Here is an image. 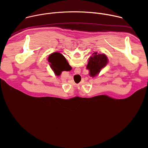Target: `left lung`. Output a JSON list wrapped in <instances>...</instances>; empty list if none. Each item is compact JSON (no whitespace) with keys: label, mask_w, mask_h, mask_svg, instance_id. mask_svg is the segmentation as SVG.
Returning a JSON list of instances; mask_svg holds the SVG:
<instances>
[{"label":"left lung","mask_w":148,"mask_h":148,"mask_svg":"<svg viewBox=\"0 0 148 148\" xmlns=\"http://www.w3.org/2000/svg\"><path fill=\"white\" fill-rule=\"evenodd\" d=\"M108 62L107 56L95 52L89 58L87 69L90 71L89 74L94 77L99 73L101 70L106 66Z\"/></svg>","instance_id":"obj_1"}]
</instances>
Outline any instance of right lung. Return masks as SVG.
Masks as SVG:
<instances>
[{
	"label": "right lung",
	"mask_w": 148,
	"mask_h": 148,
	"mask_svg": "<svg viewBox=\"0 0 148 148\" xmlns=\"http://www.w3.org/2000/svg\"><path fill=\"white\" fill-rule=\"evenodd\" d=\"M50 66L54 74L59 76L62 71L69 70V65L65 57L61 54L56 52L52 53L48 58Z\"/></svg>",
	"instance_id": "add662e5"
}]
</instances>
